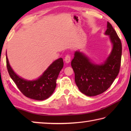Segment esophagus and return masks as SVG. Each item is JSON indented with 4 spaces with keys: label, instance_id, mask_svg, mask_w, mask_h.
Here are the masks:
<instances>
[{
    "label": "esophagus",
    "instance_id": "esophagus-1",
    "mask_svg": "<svg viewBox=\"0 0 131 131\" xmlns=\"http://www.w3.org/2000/svg\"><path fill=\"white\" fill-rule=\"evenodd\" d=\"M70 59H71V57H70V55H66L65 57V61L66 63H69L70 62Z\"/></svg>",
    "mask_w": 131,
    "mask_h": 131
}]
</instances>
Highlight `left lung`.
<instances>
[{
  "mask_svg": "<svg viewBox=\"0 0 131 131\" xmlns=\"http://www.w3.org/2000/svg\"><path fill=\"white\" fill-rule=\"evenodd\" d=\"M105 35H109L113 49L103 64H94L80 51L75 52L74 58L71 62L76 85L79 90L87 96H96L106 91L119 73L122 55L121 41L108 22Z\"/></svg>",
  "mask_w": 131,
  "mask_h": 131,
  "instance_id": "left-lung-1",
  "label": "left lung"
}]
</instances>
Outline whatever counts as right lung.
Wrapping results in <instances>:
<instances>
[{"instance_id": "obj_1", "label": "right lung", "mask_w": 131, "mask_h": 131, "mask_svg": "<svg viewBox=\"0 0 131 131\" xmlns=\"http://www.w3.org/2000/svg\"><path fill=\"white\" fill-rule=\"evenodd\" d=\"M6 65L10 77L25 96L43 101L49 97L54 92L57 85V79L63 66V61L62 58L57 59L38 79L33 81L26 80L15 74L11 68L7 56Z\"/></svg>"}]
</instances>
